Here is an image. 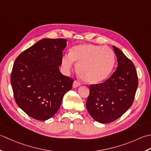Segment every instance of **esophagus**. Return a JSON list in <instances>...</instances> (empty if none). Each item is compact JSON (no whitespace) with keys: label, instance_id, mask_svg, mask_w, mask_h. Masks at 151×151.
I'll return each mask as SVG.
<instances>
[{"label":"esophagus","instance_id":"34e87169","mask_svg":"<svg viewBox=\"0 0 151 151\" xmlns=\"http://www.w3.org/2000/svg\"><path fill=\"white\" fill-rule=\"evenodd\" d=\"M80 85H81V84H80V83H79L78 81H74L73 83V88L78 87Z\"/></svg>","mask_w":151,"mask_h":151}]
</instances>
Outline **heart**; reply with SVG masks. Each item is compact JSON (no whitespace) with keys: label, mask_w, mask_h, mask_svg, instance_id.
<instances>
[{"label":"heart","mask_w":151,"mask_h":151,"mask_svg":"<svg viewBox=\"0 0 151 151\" xmlns=\"http://www.w3.org/2000/svg\"><path fill=\"white\" fill-rule=\"evenodd\" d=\"M73 62L76 72L83 81L90 84H96L108 77L114 68V52L107 46L83 44L73 46L69 54L61 58V65L66 72L72 68Z\"/></svg>","instance_id":"b5f03b06"}]
</instances>
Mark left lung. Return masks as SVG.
<instances>
[{
	"label": "left lung",
	"instance_id": "1",
	"mask_svg": "<svg viewBox=\"0 0 151 151\" xmlns=\"http://www.w3.org/2000/svg\"><path fill=\"white\" fill-rule=\"evenodd\" d=\"M118 65L102 83L90 85L86 107L95 121L106 124L115 121L132 106L138 86L136 68L132 61L113 45Z\"/></svg>",
	"mask_w": 151,
	"mask_h": 151
}]
</instances>
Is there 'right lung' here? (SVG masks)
Instances as JSON below:
<instances>
[{
    "instance_id": "1",
    "label": "right lung",
    "mask_w": 151,
    "mask_h": 151,
    "mask_svg": "<svg viewBox=\"0 0 151 151\" xmlns=\"http://www.w3.org/2000/svg\"><path fill=\"white\" fill-rule=\"evenodd\" d=\"M67 40L44 38L21 53L15 60L11 84L17 106L39 121L51 118L73 80L60 72Z\"/></svg>"
}]
</instances>
